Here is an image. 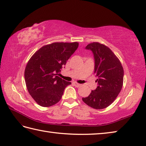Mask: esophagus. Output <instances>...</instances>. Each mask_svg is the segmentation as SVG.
I'll return each mask as SVG.
<instances>
[{"label":"esophagus","mask_w":146,"mask_h":146,"mask_svg":"<svg viewBox=\"0 0 146 146\" xmlns=\"http://www.w3.org/2000/svg\"><path fill=\"white\" fill-rule=\"evenodd\" d=\"M73 84L76 87H81V85H82L81 84H78V83H76V82H73Z\"/></svg>","instance_id":"34e87169"}]
</instances>
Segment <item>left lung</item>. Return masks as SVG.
<instances>
[{
    "instance_id": "8db88e82",
    "label": "left lung",
    "mask_w": 146,
    "mask_h": 146,
    "mask_svg": "<svg viewBox=\"0 0 146 146\" xmlns=\"http://www.w3.org/2000/svg\"><path fill=\"white\" fill-rule=\"evenodd\" d=\"M85 48L94 54V73L98 77V86L82 100L94 109H104L112 104L120 92L123 84V68L119 59L105 45L93 42Z\"/></svg>"
}]
</instances>
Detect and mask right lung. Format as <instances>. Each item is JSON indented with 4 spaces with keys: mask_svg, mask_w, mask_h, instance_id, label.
I'll return each mask as SVG.
<instances>
[{
    "mask_svg": "<svg viewBox=\"0 0 146 146\" xmlns=\"http://www.w3.org/2000/svg\"><path fill=\"white\" fill-rule=\"evenodd\" d=\"M78 47V42H54L35 52L26 66L25 80L28 92L38 105L49 107L61 100L71 84L60 78L61 69Z\"/></svg>",
    "mask_w": 146,
    "mask_h": 146,
    "instance_id": "right-lung-1",
    "label": "right lung"
}]
</instances>
